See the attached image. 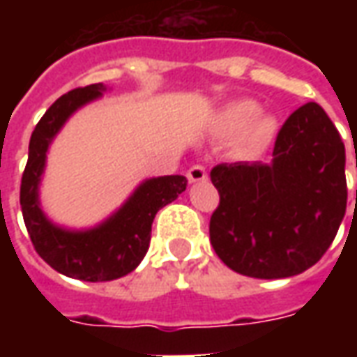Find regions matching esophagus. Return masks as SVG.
<instances>
[{"mask_svg":"<svg viewBox=\"0 0 357 357\" xmlns=\"http://www.w3.org/2000/svg\"><path fill=\"white\" fill-rule=\"evenodd\" d=\"M187 179H189L191 183H197V181H206V179H208V174H206V170H204V166L197 164V166H191V168L187 170Z\"/></svg>","mask_w":357,"mask_h":357,"instance_id":"obj_1","label":"esophagus"}]
</instances>
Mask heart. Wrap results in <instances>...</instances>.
<instances>
[{
	"label": "heart",
	"instance_id": "b5f03b06",
	"mask_svg": "<svg viewBox=\"0 0 357 357\" xmlns=\"http://www.w3.org/2000/svg\"><path fill=\"white\" fill-rule=\"evenodd\" d=\"M260 105L252 99H239L218 112L216 130L224 137L243 133L241 147L247 155H258L268 147L277 133V120L271 114H260Z\"/></svg>",
	"mask_w": 357,
	"mask_h": 357
}]
</instances>
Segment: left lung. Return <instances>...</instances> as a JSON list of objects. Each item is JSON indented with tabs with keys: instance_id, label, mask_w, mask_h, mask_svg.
<instances>
[{
	"instance_id": "obj_1",
	"label": "left lung",
	"mask_w": 357,
	"mask_h": 357,
	"mask_svg": "<svg viewBox=\"0 0 357 357\" xmlns=\"http://www.w3.org/2000/svg\"><path fill=\"white\" fill-rule=\"evenodd\" d=\"M271 156L210 172L220 193L210 218L212 247L227 268L256 279L298 275L319 262L348 199L344 143L317 102L287 118Z\"/></svg>"
}]
</instances>
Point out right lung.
<instances>
[{"mask_svg": "<svg viewBox=\"0 0 357 357\" xmlns=\"http://www.w3.org/2000/svg\"><path fill=\"white\" fill-rule=\"evenodd\" d=\"M107 88L91 84L68 91L45 110L32 132L28 162L20 183V208L36 252L66 277L99 283L128 275L145 258L156 212L185 191V176L145 179L105 222L88 229L53 224L40 204V183L51 141L84 105L102 97Z\"/></svg>", "mask_w": 357, "mask_h": 357, "instance_id": "right-lung-1", "label": "right lung"}]
</instances>
